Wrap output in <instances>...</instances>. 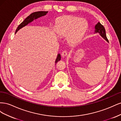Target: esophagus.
<instances>
[{
  "label": "esophagus",
  "mask_w": 121,
  "mask_h": 121,
  "mask_svg": "<svg viewBox=\"0 0 121 121\" xmlns=\"http://www.w3.org/2000/svg\"><path fill=\"white\" fill-rule=\"evenodd\" d=\"M61 56H67V52L65 50L63 51L61 53Z\"/></svg>",
  "instance_id": "esophagus-1"
}]
</instances>
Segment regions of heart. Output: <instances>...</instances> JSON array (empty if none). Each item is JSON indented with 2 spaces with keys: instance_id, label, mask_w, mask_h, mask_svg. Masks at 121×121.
I'll list each match as a JSON object with an SVG mask.
<instances>
[{
  "instance_id": "1",
  "label": "heart",
  "mask_w": 121,
  "mask_h": 121,
  "mask_svg": "<svg viewBox=\"0 0 121 121\" xmlns=\"http://www.w3.org/2000/svg\"><path fill=\"white\" fill-rule=\"evenodd\" d=\"M56 27L58 36H67L68 41L69 43L75 44L82 39L87 29V23L82 18L65 16L57 20Z\"/></svg>"
}]
</instances>
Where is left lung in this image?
Instances as JSON below:
<instances>
[{
	"label": "left lung",
	"mask_w": 121,
	"mask_h": 121,
	"mask_svg": "<svg viewBox=\"0 0 121 121\" xmlns=\"http://www.w3.org/2000/svg\"><path fill=\"white\" fill-rule=\"evenodd\" d=\"M95 33H99L101 37L104 39L107 42L108 41V39H107V35L105 33V30L104 27L102 26L99 22H98L97 24L95 26Z\"/></svg>",
	"instance_id": "1"
}]
</instances>
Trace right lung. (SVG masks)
<instances>
[{"label": "right lung", "mask_w": 121, "mask_h": 121, "mask_svg": "<svg viewBox=\"0 0 121 121\" xmlns=\"http://www.w3.org/2000/svg\"><path fill=\"white\" fill-rule=\"evenodd\" d=\"M48 12H45V11H40V12H36L33 13H32L30 15H29L26 18L25 20L22 23L19 25V26L17 27V30L16 31L15 33H16L19 30H20L21 29L24 27L25 26H26L28 25L30 23L32 22L34 20L37 19L40 17L45 16L46 14L48 13ZM60 59H61L60 54V53H58L57 56V57L56 58V61H55V63L56 64L57 61L60 60Z\"/></svg>", "instance_id": "right-lung-1"}]
</instances>
